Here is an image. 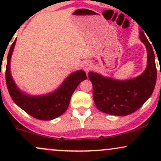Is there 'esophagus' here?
Wrapping results in <instances>:
<instances>
[{
	"label": "esophagus",
	"mask_w": 161,
	"mask_h": 161,
	"mask_svg": "<svg viewBox=\"0 0 161 161\" xmlns=\"http://www.w3.org/2000/svg\"><path fill=\"white\" fill-rule=\"evenodd\" d=\"M91 68H92V66L89 63H87V64H86L84 65V69L86 70V71H88Z\"/></svg>",
	"instance_id": "1"
}]
</instances>
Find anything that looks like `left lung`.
Masks as SVG:
<instances>
[{
    "mask_svg": "<svg viewBox=\"0 0 161 161\" xmlns=\"http://www.w3.org/2000/svg\"><path fill=\"white\" fill-rule=\"evenodd\" d=\"M139 35L147 52V68L142 75L119 81L88 73L93 85L94 101L101 112L115 116L129 115L141 108L154 92L157 80L154 53L144 32L142 31Z\"/></svg>",
    "mask_w": 161,
    "mask_h": 161,
    "instance_id": "obj_1",
    "label": "left lung"
}]
</instances>
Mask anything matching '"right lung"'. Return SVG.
I'll list each match as a JSON object with an SVG mask.
<instances>
[{"instance_id":"1","label":"right lung","mask_w":161,"mask_h":161,"mask_svg":"<svg viewBox=\"0 0 161 161\" xmlns=\"http://www.w3.org/2000/svg\"><path fill=\"white\" fill-rule=\"evenodd\" d=\"M16 39L11 45L7 56L6 83L13 101L28 114L41 120H51L67 110L70 98L76 87L87 79L82 70L74 72L66 78L63 84L52 93L42 96H29L22 92L13 80L10 74V63Z\"/></svg>"}]
</instances>
